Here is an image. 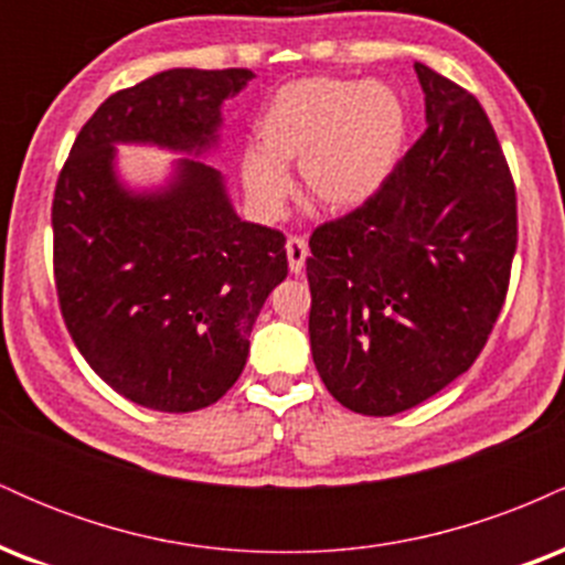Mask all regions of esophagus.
<instances>
[{"label":"esophagus","instance_id":"34e87169","mask_svg":"<svg viewBox=\"0 0 565 565\" xmlns=\"http://www.w3.org/2000/svg\"><path fill=\"white\" fill-rule=\"evenodd\" d=\"M305 257H308V242L300 236H291L287 242V260H289V270L295 276L305 270Z\"/></svg>","mask_w":565,"mask_h":565}]
</instances>
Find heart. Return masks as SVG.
Listing matches in <instances>:
<instances>
[{
    "instance_id": "obj_1",
    "label": "heart",
    "mask_w": 565,
    "mask_h": 565,
    "mask_svg": "<svg viewBox=\"0 0 565 565\" xmlns=\"http://www.w3.org/2000/svg\"><path fill=\"white\" fill-rule=\"evenodd\" d=\"M257 148L238 172L252 210L276 217L291 193L287 167L332 212L359 210L387 183L406 140L401 97L382 82L308 76L278 87L255 121Z\"/></svg>"
}]
</instances>
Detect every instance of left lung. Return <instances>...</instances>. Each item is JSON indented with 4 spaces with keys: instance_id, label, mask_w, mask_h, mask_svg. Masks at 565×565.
Masks as SVG:
<instances>
[{
    "instance_id": "1",
    "label": "left lung",
    "mask_w": 565,
    "mask_h": 565,
    "mask_svg": "<svg viewBox=\"0 0 565 565\" xmlns=\"http://www.w3.org/2000/svg\"><path fill=\"white\" fill-rule=\"evenodd\" d=\"M425 132L382 191L310 236V350L327 391L391 417L444 391L489 340L518 244L515 185L481 103L414 63Z\"/></svg>"
}]
</instances>
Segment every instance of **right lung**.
Listing matches in <instances>:
<instances>
[{"instance_id": "obj_1", "label": "right lung", "mask_w": 565, "mask_h": 565, "mask_svg": "<svg viewBox=\"0 0 565 565\" xmlns=\"http://www.w3.org/2000/svg\"><path fill=\"white\" fill-rule=\"evenodd\" d=\"M246 68H170L100 103L76 135L53 201L55 287L100 380L157 412H199L231 391L263 302L287 278L284 233L238 217L220 151L223 103ZM119 145L179 157L129 186Z\"/></svg>"}]
</instances>
